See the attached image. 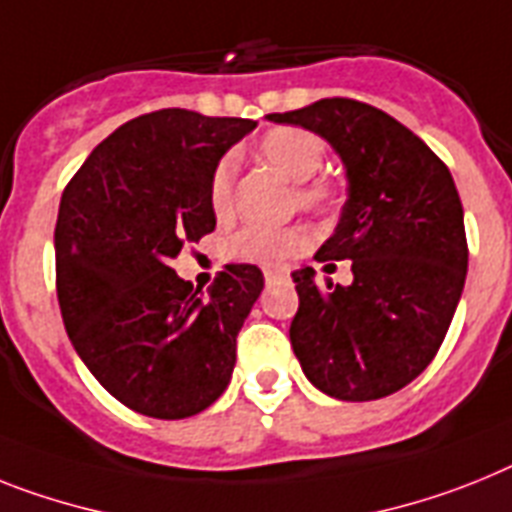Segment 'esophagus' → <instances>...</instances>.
I'll return each instance as SVG.
<instances>
[{
	"instance_id": "obj_1",
	"label": "esophagus",
	"mask_w": 512,
	"mask_h": 512,
	"mask_svg": "<svg viewBox=\"0 0 512 512\" xmlns=\"http://www.w3.org/2000/svg\"><path fill=\"white\" fill-rule=\"evenodd\" d=\"M263 276H265V281H268V283L281 281V278H286V270H281V268H265Z\"/></svg>"
}]
</instances>
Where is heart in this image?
I'll return each mask as SVG.
<instances>
[{
    "mask_svg": "<svg viewBox=\"0 0 512 512\" xmlns=\"http://www.w3.org/2000/svg\"><path fill=\"white\" fill-rule=\"evenodd\" d=\"M255 156L276 169L294 184V203L317 218H336L346 200V190L336 176L317 174L325 163L322 137L304 127H276L268 130L255 145ZM236 158L223 156L210 174L208 200L218 218L229 216L234 205ZM309 247V231L304 226H244L229 239V252L255 263H283L302 255Z\"/></svg>",
    "mask_w": 512,
    "mask_h": 512,
    "instance_id": "heart-1",
    "label": "heart"
}]
</instances>
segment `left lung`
<instances>
[{
    "label": "left lung",
    "mask_w": 512,
    "mask_h": 512,
    "mask_svg": "<svg viewBox=\"0 0 512 512\" xmlns=\"http://www.w3.org/2000/svg\"><path fill=\"white\" fill-rule=\"evenodd\" d=\"M322 135L346 163L349 200L317 260H351L354 283L294 273L289 336L307 380L338 401L406 388L440 351L468 268L463 205L422 137L354 98L268 114Z\"/></svg>",
    "instance_id": "8db88e82"
}]
</instances>
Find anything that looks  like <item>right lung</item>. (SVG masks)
<instances>
[{
    "mask_svg": "<svg viewBox=\"0 0 512 512\" xmlns=\"http://www.w3.org/2000/svg\"><path fill=\"white\" fill-rule=\"evenodd\" d=\"M255 127L150 111L96 145L64 187L54 229L64 328L93 377L137 414L187 419L229 385L263 273L226 265L203 299L169 263L216 229L210 174Z\"/></svg>",
    "mask_w": 512,
    "mask_h": 512,
    "instance_id": "1",
    "label": "right lung"
}]
</instances>
